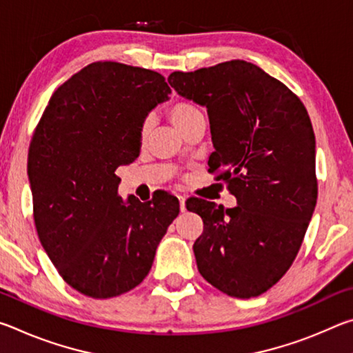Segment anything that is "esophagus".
I'll return each instance as SVG.
<instances>
[{"label": "esophagus", "mask_w": 353, "mask_h": 353, "mask_svg": "<svg viewBox=\"0 0 353 353\" xmlns=\"http://www.w3.org/2000/svg\"><path fill=\"white\" fill-rule=\"evenodd\" d=\"M179 198V205H181V212H185V198L183 196H177Z\"/></svg>", "instance_id": "34e87169"}]
</instances>
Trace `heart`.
Returning <instances> with one entry per match:
<instances>
[{
	"label": "heart",
	"mask_w": 353,
	"mask_h": 353,
	"mask_svg": "<svg viewBox=\"0 0 353 353\" xmlns=\"http://www.w3.org/2000/svg\"><path fill=\"white\" fill-rule=\"evenodd\" d=\"M168 117L172 124L181 130V132H187V130L198 121L204 119V115L199 110L198 105L185 99H177L168 107ZM149 134V121H143L140 126V139L145 140Z\"/></svg>",
	"instance_id": "obj_1"
}]
</instances>
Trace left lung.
<instances>
[{"mask_svg": "<svg viewBox=\"0 0 353 353\" xmlns=\"http://www.w3.org/2000/svg\"><path fill=\"white\" fill-rule=\"evenodd\" d=\"M168 82L207 107L214 146L208 171L238 204L187 202L204 221L193 244L198 270L227 296H260L290 270L318 199L308 112L285 83L246 61L174 71Z\"/></svg>", "mask_w": 353, "mask_h": 353, "instance_id": "1", "label": "left lung"}]
</instances>
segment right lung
<instances>
[{
	"label": "right lung",
	"mask_w": 353,
	"mask_h": 353,
	"mask_svg": "<svg viewBox=\"0 0 353 353\" xmlns=\"http://www.w3.org/2000/svg\"><path fill=\"white\" fill-rule=\"evenodd\" d=\"M171 88L157 71L93 62L52 94L28 155L34 223L71 288L110 299L135 288L179 214V201H123L118 166L140 154V126Z\"/></svg>",
	"instance_id": "add662e5"
}]
</instances>
